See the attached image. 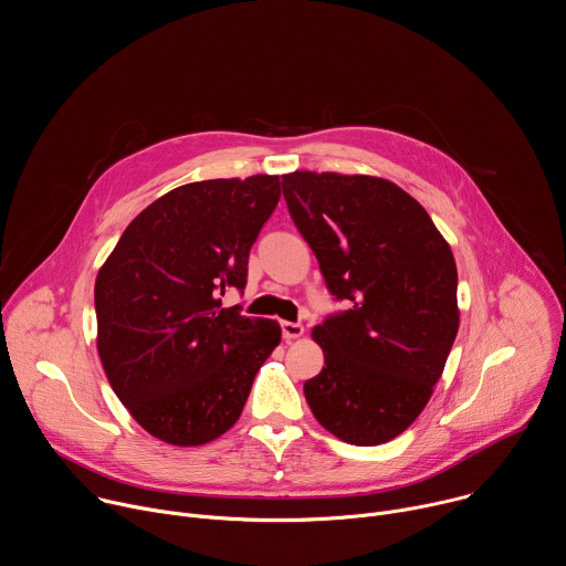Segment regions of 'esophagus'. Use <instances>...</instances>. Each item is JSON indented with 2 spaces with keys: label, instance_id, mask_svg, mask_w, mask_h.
I'll use <instances>...</instances> for the list:
<instances>
[{
  "label": "esophagus",
  "instance_id": "1",
  "mask_svg": "<svg viewBox=\"0 0 566 566\" xmlns=\"http://www.w3.org/2000/svg\"><path fill=\"white\" fill-rule=\"evenodd\" d=\"M282 336L286 340H293V338H300L304 334V327L300 325V322H282Z\"/></svg>",
  "mask_w": 566,
  "mask_h": 566
}]
</instances>
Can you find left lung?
<instances>
[{
  "label": "left lung",
  "mask_w": 566,
  "mask_h": 566,
  "mask_svg": "<svg viewBox=\"0 0 566 566\" xmlns=\"http://www.w3.org/2000/svg\"><path fill=\"white\" fill-rule=\"evenodd\" d=\"M291 219L329 293L347 302L313 329L325 367L304 382L322 428L352 446L408 430L459 329L457 264L426 208L376 177H282Z\"/></svg>",
  "instance_id": "8db88e82"
}]
</instances>
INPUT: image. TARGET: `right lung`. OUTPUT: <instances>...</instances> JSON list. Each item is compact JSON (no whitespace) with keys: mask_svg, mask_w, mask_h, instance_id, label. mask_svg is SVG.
Masks as SVG:
<instances>
[{"mask_svg":"<svg viewBox=\"0 0 566 566\" xmlns=\"http://www.w3.org/2000/svg\"><path fill=\"white\" fill-rule=\"evenodd\" d=\"M280 201V177L197 181L156 199L96 277L98 354L112 389L151 437L201 446L234 426L282 332L223 308Z\"/></svg>","mask_w":566,"mask_h":566,"instance_id":"1","label":"right lung"}]
</instances>
